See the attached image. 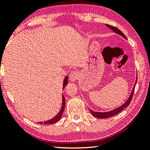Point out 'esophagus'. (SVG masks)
I'll return each mask as SVG.
<instances>
[{"mask_svg":"<svg viewBox=\"0 0 150 150\" xmlns=\"http://www.w3.org/2000/svg\"><path fill=\"white\" fill-rule=\"evenodd\" d=\"M79 76V73L76 71H72L71 72L69 73V79L71 81H75L77 79Z\"/></svg>","mask_w":150,"mask_h":150,"instance_id":"obj_1","label":"esophagus"}]
</instances>
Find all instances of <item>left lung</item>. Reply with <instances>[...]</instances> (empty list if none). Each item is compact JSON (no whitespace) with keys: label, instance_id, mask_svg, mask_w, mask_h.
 <instances>
[{"label":"left lung","instance_id":"1","mask_svg":"<svg viewBox=\"0 0 150 150\" xmlns=\"http://www.w3.org/2000/svg\"><path fill=\"white\" fill-rule=\"evenodd\" d=\"M106 26L110 28L111 30H112L114 32H116V34H120V35H122L123 38H124L126 39V37L125 36V35H124L122 32L120 30L118 29L116 27H115V26H110V25L109 24H106ZM137 79L136 78V83H135V85L137 83ZM135 85H134V88L132 91V93L130 94V96H129L128 99L127 100L126 102L123 105H122L121 106H120V107H118L117 108L115 109V110H111L110 112H93L92 110H90L91 113L92 114V115L93 116H95V117L96 118H109L110 117V116H115L116 115H117V114H118L119 112H120L123 110L124 108H126L127 106H128L129 105H130V103H131V100L132 99V97H133V95H134V88H135Z\"/></svg>","mask_w":150,"mask_h":150}]
</instances>
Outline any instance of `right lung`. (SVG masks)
Instances as JSON below:
<instances>
[{
	"label": "right lung",
	"mask_w": 150,
	"mask_h": 150,
	"mask_svg": "<svg viewBox=\"0 0 150 150\" xmlns=\"http://www.w3.org/2000/svg\"><path fill=\"white\" fill-rule=\"evenodd\" d=\"M68 83V77L67 76H66L65 78L64 79V81H63V89L65 88V87L66 86ZM62 98H63V100H62V108H61V110L59 111V112L57 114V115L55 116L54 118H53L52 119H51L50 120H47V121H45V122H38L39 124H54L55 122H57L59 121L60 120L61 117H62V114L63 112V111H64V109H65V99L64 98V96H63V95L62 96Z\"/></svg>",
	"instance_id": "1"
}]
</instances>
